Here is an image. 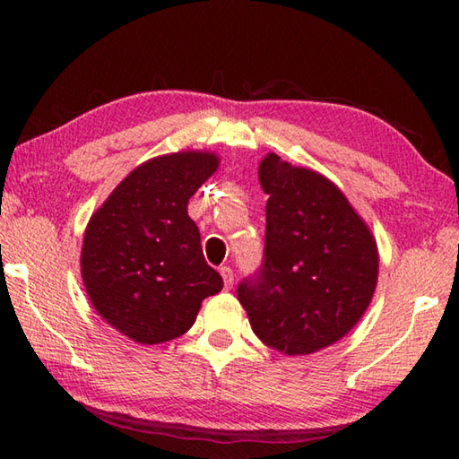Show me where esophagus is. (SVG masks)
Masks as SVG:
<instances>
[{"instance_id": "1", "label": "esophagus", "mask_w": 459, "mask_h": 459, "mask_svg": "<svg viewBox=\"0 0 459 459\" xmlns=\"http://www.w3.org/2000/svg\"><path fill=\"white\" fill-rule=\"evenodd\" d=\"M221 275L224 279V287H227V290H230L232 283H235V273H232V269L227 267V265L221 267Z\"/></svg>"}]
</instances>
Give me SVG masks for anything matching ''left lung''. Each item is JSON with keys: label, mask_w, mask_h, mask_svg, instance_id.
<instances>
[{"label": "left lung", "mask_w": 459, "mask_h": 459, "mask_svg": "<svg viewBox=\"0 0 459 459\" xmlns=\"http://www.w3.org/2000/svg\"><path fill=\"white\" fill-rule=\"evenodd\" d=\"M267 200L263 263L237 287L259 340L312 354L354 328L372 299L378 251L351 202L322 174L269 153L259 166Z\"/></svg>", "instance_id": "8db88e82"}]
</instances>
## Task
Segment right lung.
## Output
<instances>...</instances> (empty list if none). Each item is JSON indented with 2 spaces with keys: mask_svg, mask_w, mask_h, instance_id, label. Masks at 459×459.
Here are the masks:
<instances>
[{
  "mask_svg": "<svg viewBox=\"0 0 459 459\" xmlns=\"http://www.w3.org/2000/svg\"><path fill=\"white\" fill-rule=\"evenodd\" d=\"M216 166L219 158L206 152L145 161L89 221L81 271L91 304L139 344L182 336L202 299L222 290L188 216V200Z\"/></svg>",
  "mask_w": 459,
  "mask_h": 459,
  "instance_id": "obj_1",
  "label": "right lung"
}]
</instances>
